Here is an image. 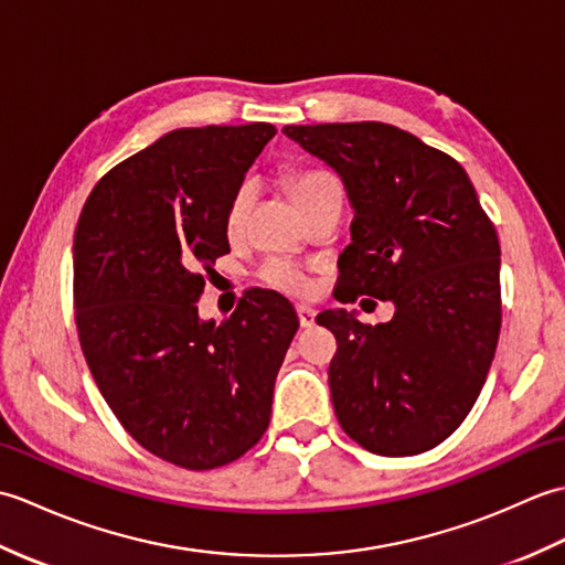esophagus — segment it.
<instances>
[{"instance_id":"obj_1","label":"esophagus","mask_w":565,"mask_h":565,"mask_svg":"<svg viewBox=\"0 0 565 565\" xmlns=\"http://www.w3.org/2000/svg\"><path fill=\"white\" fill-rule=\"evenodd\" d=\"M296 313H298V322H301V328H313L316 326V310L313 308L298 306Z\"/></svg>"}]
</instances>
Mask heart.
I'll return each instance as SVG.
<instances>
[{
	"mask_svg": "<svg viewBox=\"0 0 565 565\" xmlns=\"http://www.w3.org/2000/svg\"><path fill=\"white\" fill-rule=\"evenodd\" d=\"M286 186H289L291 196L296 199L298 206H301L303 213H308L310 209L316 206L318 201L334 196V194H342L338 177L326 172V170H301V172H294L286 179ZM252 199H255V184L252 182H243L227 203V211H225V227L231 233H235L239 225H243L245 215L252 206ZM259 279L271 286V289L281 291L286 296H308L310 289H313V284H310V276L298 267V264L289 262V259H281V257H271L262 264L259 269Z\"/></svg>",
	"mask_w": 565,
	"mask_h": 565,
	"instance_id": "obj_1",
	"label": "heart"
}]
</instances>
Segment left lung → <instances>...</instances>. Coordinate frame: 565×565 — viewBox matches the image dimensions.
I'll list each match as a JSON object with an SVG mask.
<instances>
[{
  "label": "left lung",
  "instance_id": "obj_1",
  "mask_svg": "<svg viewBox=\"0 0 565 565\" xmlns=\"http://www.w3.org/2000/svg\"><path fill=\"white\" fill-rule=\"evenodd\" d=\"M342 177L352 243L340 255V301L395 306L364 326L322 310L334 340V415L379 456L437 447L478 401L500 338V243L463 167L391 124L286 126Z\"/></svg>",
  "mask_w": 565,
  "mask_h": 565
}]
</instances>
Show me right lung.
<instances>
[{
  "instance_id": "right-lung-1",
  "label": "right lung",
  "mask_w": 565,
  "mask_h": 565,
  "mask_svg": "<svg viewBox=\"0 0 565 565\" xmlns=\"http://www.w3.org/2000/svg\"><path fill=\"white\" fill-rule=\"evenodd\" d=\"M271 124L179 128L106 172L79 213L75 322L118 423L162 461L209 471L269 427L294 306L247 291L221 326L199 318L203 271L231 252L225 211Z\"/></svg>"
}]
</instances>
